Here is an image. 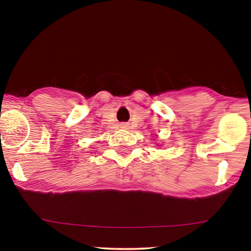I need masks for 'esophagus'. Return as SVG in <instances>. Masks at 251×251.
I'll list each match as a JSON object with an SVG mask.
<instances>
[{
    "instance_id": "1",
    "label": "esophagus",
    "mask_w": 251,
    "mask_h": 251,
    "mask_svg": "<svg viewBox=\"0 0 251 251\" xmlns=\"http://www.w3.org/2000/svg\"><path fill=\"white\" fill-rule=\"evenodd\" d=\"M120 127H122V128H128V124H122V125H120Z\"/></svg>"
}]
</instances>
